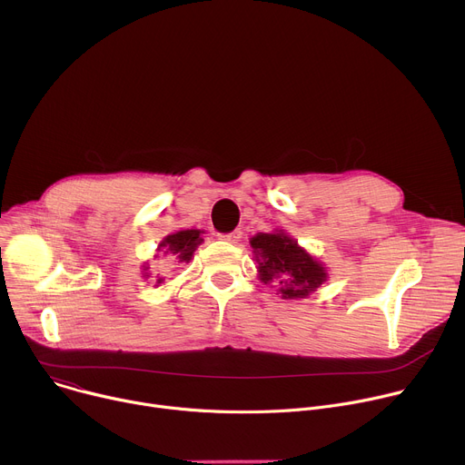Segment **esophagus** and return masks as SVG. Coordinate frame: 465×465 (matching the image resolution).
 I'll return each mask as SVG.
<instances>
[{
	"label": "esophagus",
	"mask_w": 465,
	"mask_h": 465,
	"mask_svg": "<svg viewBox=\"0 0 465 465\" xmlns=\"http://www.w3.org/2000/svg\"><path fill=\"white\" fill-rule=\"evenodd\" d=\"M241 230H235V232H230V233H221L219 239L221 241H226V242H239L241 241Z\"/></svg>",
	"instance_id": "1"
}]
</instances>
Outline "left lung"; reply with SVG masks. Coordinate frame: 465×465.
Returning a JSON list of instances; mask_svg holds the SVG:
<instances>
[{
  "instance_id": "left-lung-1",
  "label": "left lung",
  "mask_w": 465,
  "mask_h": 465,
  "mask_svg": "<svg viewBox=\"0 0 465 465\" xmlns=\"http://www.w3.org/2000/svg\"><path fill=\"white\" fill-rule=\"evenodd\" d=\"M264 284L273 279L282 284L284 299L306 297L327 279L325 268L284 233H259L250 241Z\"/></svg>"
}]
</instances>
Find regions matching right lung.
<instances>
[{"mask_svg":"<svg viewBox=\"0 0 465 465\" xmlns=\"http://www.w3.org/2000/svg\"><path fill=\"white\" fill-rule=\"evenodd\" d=\"M201 233V230H183L168 235L161 242V246L166 248L164 253H173L179 259V262H190L195 248L203 242ZM157 282H163V279H159Z\"/></svg>","mask_w":465,"mask_h":465,"instance_id":"1","label":"right lung"}]
</instances>
